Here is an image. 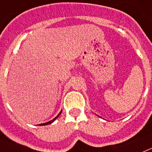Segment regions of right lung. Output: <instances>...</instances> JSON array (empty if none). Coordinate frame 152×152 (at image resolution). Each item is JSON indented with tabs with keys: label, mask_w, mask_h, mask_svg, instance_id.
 I'll return each instance as SVG.
<instances>
[{
	"label": "right lung",
	"mask_w": 152,
	"mask_h": 152,
	"mask_svg": "<svg viewBox=\"0 0 152 152\" xmlns=\"http://www.w3.org/2000/svg\"><path fill=\"white\" fill-rule=\"evenodd\" d=\"M61 113H62V111H61V112H60V113H59V114H58V115H57V116H56V118H53V120H51V121H50V122H46V123H43V124H39V125H49V124H51V123H52V122H54V120H55V119H56V118H58V117H59V115H60V114H61Z\"/></svg>",
	"instance_id": "right-lung-1"
}]
</instances>
